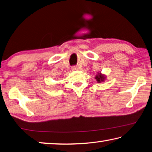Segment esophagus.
Returning a JSON list of instances; mask_svg holds the SVG:
<instances>
[{"mask_svg": "<svg viewBox=\"0 0 152 152\" xmlns=\"http://www.w3.org/2000/svg\"><path fill=\"white\" fill-rule=\"evenodd\" d=\"M71 69H72V71H77L79 69H78L77 66H71Z\"/></svg>", "mask_w": 152, "mask_h": 152, "instance_id": "1", "label": "esophagus"}]
</instances>
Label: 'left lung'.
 <instances>
[{
	"label": "left lung",
	"mask_w": 152,
	"mask_h": 152,
	"mask_svg": "<svg viewBox=\"0 0 152 152\" xmlns=\"http://www.w3.org/2000/svg\"><path fill=\"white\" fill-rule=\"evenodd\" d=\"M95 79H96V81L98 83H102V82H103L106 79V76L104 74H102L101 73H98L96 75L95 77Z\"/></svg>",
	"instance_id": "8db88e82"
}]
</instances>
